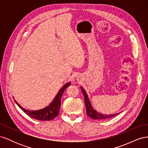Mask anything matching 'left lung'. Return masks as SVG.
Wrapping results in <instances>:
<instances>
[{
	"mask_svg": "<svg viewBox=\"0 0 148 148\" xmlns=\"http://www.w3.org/2000/svg\"><path fill=\"white\" fill-rule=\"evenodd\" d=\"M80 88H81V89L84 95V104H85V106H86L87 115L89 116V117H91V119H95V120H106V119H108L113 117L114 116H116L119 114V113H117V114H112V115L111 114L104 115V114H102L97 112L96 110L94 109L93 107H92L86 91H84V89L82 87H80Z\"/></svg>",
	"mask_w": 148,
	"mask_h": 148,
	"instance_id": "1",
	"label": "left lung"
}]
</instances>
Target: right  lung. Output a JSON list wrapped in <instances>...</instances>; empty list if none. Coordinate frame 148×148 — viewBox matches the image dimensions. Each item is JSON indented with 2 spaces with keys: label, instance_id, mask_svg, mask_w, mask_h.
<instances>
[{
  "label": "right lung",
  "instance_id": "right-lung-1",
  "mask_svg": "<svg viewBox=\"0 0 148 148\" xmlns=\"http://www.w3.org/2000/svg\"><path fill=\"white\" fill-rule=\"evenodd\" d=\"M71 84V82L67 83L64 86H63L57 93L55 99L49 104V106L46 107L45 108L40 109L38 110H28L23 108L15 100V102L20 108L23 110L25 114L29 115V117H32L39 120L42 121H49L53 120L55 117L59 115L60 107L61 105V97L63 95L64 92L67 87H69Z\"/></svg>",
  "mask_w": 148,
  "mask_h": 148
}]
</instances>
